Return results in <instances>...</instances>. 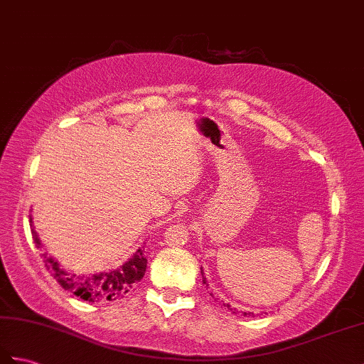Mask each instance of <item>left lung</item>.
I'll list each match as a JSON object with an SVG mask.
<instances>
[{
  "label": "left lung",
  "mask_w": 364,
  "mask_h": 364,
  "mask_svg": "<svg viewBox=\"0 0 364 364\" xmlns=\"http://www.w3.org/2000/svg\"><path fill=\"white\" fill-rule=\"evenodd\" d=\"M200 273H202V282H203V284H207V278H203V272H202V269H200ZM207 286H208V284H207ZM210 295L213 296V294H210ZM216 299H219V298H216ZM220 303H223V306H224V307H227V309L232 310V306H230V304H225L224 301H220ZM233 314H237L236 310H235ZM242 316H253V312H242Z\"/></svg>",
  "instance_id": "obj_1"
}]
</instances>
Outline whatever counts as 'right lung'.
<instances>
[{
  "instance_id": "obj_1",
  "label": "right lung",
  "mask_w": 364,
  "mask_h": 364,
  "mask_svg": "<svg viewBox=\"0 0 364 364\" xmlns=\"http://www.w3.org/2000/svg\"><path fill=\"white\" fill-rule=\"evenodd\" d=\"M32 237L35 245L41 247V241L33 228V220L31 218ZM44 265L52 273V277L65 290L80 296L90 303H106V301H115L119 298L127 296L128 291L134 287L137 282L144 278L146 270V258H145V245L139 247V250L131 258L120 265L117 269L109 272H100L95 274H75L60 269V264L43 253Z\"/></svg>"
}]
</instances>
